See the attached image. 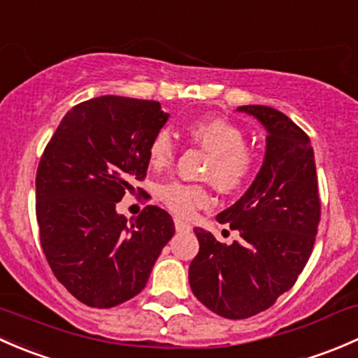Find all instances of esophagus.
Returning a JSON list of instances; mask_svg holds the SVG:
<instances>
[{"instance_id": "obj_1", "label": "esophagus", "mask_w": 358, "mask_h": 358, "mask_svg": "<svg viewBox=\"0 0 358 358\" xmlns=\"http://www.w3.org/2000/svg\"><path fill=\"white\" fill-rule=\"evenodd\" d=\"M175 229L178 230V232H189V230L192 229V227H190L189 223H185V222H182V220L176 218L175 220Z\"/></svg>"}]
</instances>
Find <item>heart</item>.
<instances>
[{
  "instance_id": "obj_1",
  "label": "heart",
  "mask_w": 358,
  "mask_h": 358,
  "mask_svg": "<svg viewBox=\"0 0 358 358\" xmlns=\"http://www.w3.org/2000/svg\"><path fill=\"white\" fill-rule=\"evenodd\" d=\"M183 133L190 142L209 154L204 176L222 192H239L256 175L259 157L248 145L246 131L223 117H201L187 122ZM175 157V143L166 129H159L147 147V161L152 169L168 168ZM159 199L182 218H189L197 209L211 204V192L206 185L185 182H168L159 185Z\"/></svg>"
}]
</instances>
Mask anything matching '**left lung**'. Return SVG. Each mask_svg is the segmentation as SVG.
<instances>
[{"mask_svg": "<svg viewBox=\"0 0 358 358\" xmlns=\"http://www.w3.org/2000/svg\"><path fill=\"white\" fill-rule=\"evenodd\" d=\"M266 128V154L248 192L216 216L239 230L222 244L194 229L199 252L189 268L192 292L225 319H248L270 308L305 268L320 222V196L310 138L286 114L241 106Z\"/></svg>", "mask_w": 358, "mask_h": 358, "instance_id": "1", "label": "left lung"}]
</instances>
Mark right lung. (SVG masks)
<instances>
[{
	"label": "right lung",
	"mask_w": 358,
	"mask_h": 358,
	"mask_svg": "<svg viewBox=\"0 0 358 358\" xmlns=\"http://www.w3.org/2000/svg\"><path fill=\"white\" fill-rule=\"evenodd\" d=\"M166 121L156 100L96 96L64 115L39 159L43 252L57 280L93 308L138 294L175 234L169 213L157 206H145L131 223L115 213L126 190L145 180L147 147Z\"/></svg>",
	"instance_id": "add662e5"
}]
</instances>
